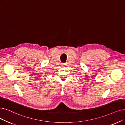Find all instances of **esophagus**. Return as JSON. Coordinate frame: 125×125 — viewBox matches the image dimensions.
Masks as SVG:
<instances>
[{
  "label": "esophagus",
  "mask_w": 125,
  "mask_h": 125,
  "mask_svg": "<svg viewBox=\"0 0 125 125\" xmlns=\"http://www.w3.org/2000/svg\"><path fill=\"white\" fill-rule=\"evenodd\" d=\"M66 65H67V63H62V66H65Z\"/></svg>",
  "instance_id": "esophagus-1"
}]
</instances>
